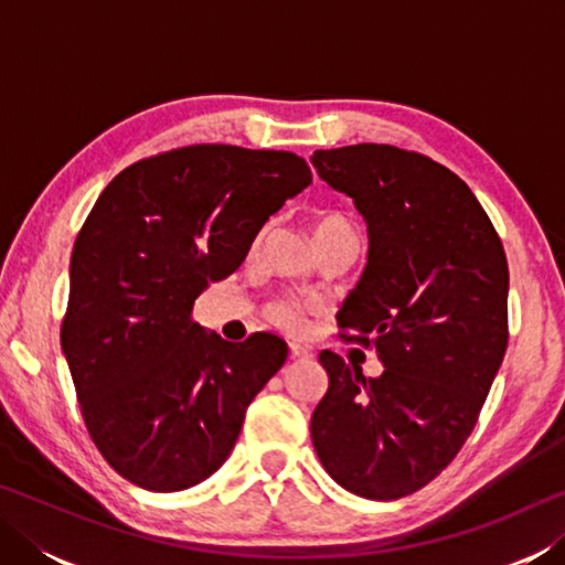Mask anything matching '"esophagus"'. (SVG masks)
<instances>
[{"instance_id":"34e87169","label":"esophagus","mask_w":565,"mask_h":565,"mask_svg":"<svg viewBox=\"0 0 565 565\" xmlns=\"http://www.w3.org/2000/svg\"><path fill=\"white\" fill-rule=\"evenodd\" d=\"M289 351H291V359H309L311 351L301 347V343H289Z\"/></svg>"}]
</instances>
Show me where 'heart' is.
Masks as SVG:
<instances>
[{"instance_id":"heart-1","label":"heart","mask_w":565,"mask_h":565,"mask_svg":"<svg viewBox=\"0 0 565 565\" xmlns=\"http://www.w3.org/2000/svg\"><path fill=\"white\" fill-rule=\"evenodd\" d=\"M311 234H313V242H317V248L329 242H337V238H359L356 228H353L349 218L337 212H323L313 218ZM259 242H262V234L254 238V248L259 246ZM317 311H319L317 303L294 299V296H279V299L266 303V319H269L276 329L294 333V337H301V333L309 331Z\"/></svg>"}]
</instances>
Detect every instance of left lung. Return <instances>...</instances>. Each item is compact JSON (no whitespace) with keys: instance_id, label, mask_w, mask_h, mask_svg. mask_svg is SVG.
<instances>
[{"instance_id":"8db88e82","label":"left lung","mask_w":565,"mask_h":565,"mask_svg":"<svg viewBox=\"0 0 565 565\" xmlns=\"http://www.w3.org/2000/svg\"><path fill=\"white\" fill-rule=\"evenodd\" d=\"M329 186L369 226V262L341 339L376 349L379 379L321 351L329 391L311 441L343 489L394 501L424 489L471 436L509 347V262L489 214L451 169L418 151H313Z\"/></svg>"}]
</instances>
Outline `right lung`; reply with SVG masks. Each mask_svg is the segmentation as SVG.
<instances>
[{
  "label": "right lung",
  "mask_w": 565,
  "mask_h": 565,
  "mask_svg": "<svg viewBox=\"0 0 565 565\" xmlns=\"http://www.w3.org/2000/svg\"><path fill=\"white\" fill-rule=\"evenodd\" d=\"M309 184L291 151L191 145L119 171L92 206L60 337L92 441L127 481L184 491L232 454L289 349L266 331L206 337L194 301Z\"/></svg>",
  "instance_id": "1"
}]
</instances>
